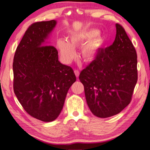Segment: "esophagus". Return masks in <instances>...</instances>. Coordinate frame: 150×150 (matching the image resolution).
Listing matches in <instances>:
<instances>
[{"label": "esophagus", "instance_id": "obj_1", "mask_svg": "<svg viewBox=\"0 0 150 150\" xmlns=\"http://www.w3.org/2000/svg\"><path fill=\"white\" fill-rule=\"evenodd\" d=\"M74 74H75L77 78L79 77V75H80V72H79V71H78V70H74Z\"/></svg>", "mask_w": 150, "mask_h": 150}]
</instances>
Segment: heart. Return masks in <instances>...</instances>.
<instances>
[{"mask_svg": "<svg viewBox=\"0 0 150 150\" xmlns=\"http://www.w3.org/2000/svg\"><path fill=\"white\" fill-rule=\"evenodd\" d=\"M104 43V38L96 30H88L73 32L68 38L57 41V47L59 49L63 60L70 62L75 57L74 48L83 45L81 49V56L85 62H91L96 57L99 49Z\"/></svg>", "mask_w": 150, "mask_h": 150, "instance_id": "1", "label": "heart"}]
</instances>
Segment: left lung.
I'll return each mask as SVG.
<instances>
[{"instance_id":"obj_1","label":"left lung","mask_w":150,"mask_h":150,"mask_svg":"<svg viewBox=\"0 0 150 150\" xmlns=\"http://www.w3.org/2000/svg\"><path fill=\"white\" fill-rule=\"evenodd\" d=\"M111 45L98 52L79 76L91 112L100 118L117 115L130 103L138 80L137 54L121 25Z\"/></svg>"}]
</instances>
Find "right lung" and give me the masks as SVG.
Segmentation results:
<instances>
[{
  "label": "right lung",
  "instance_id": "add662e5",
  "mask_svg": "<svg viewBox=\"0 0 150 150\" xmlns=\"http://www.w3.org/2000/svg\"><path fill=\"white\" fill-rule=\"evenodd\" d=\"M56 24L54 20L32 23L13 61L16 96L29 115L44 122L59 117L68 91L76 80L72 68L59 61L57 49L45 44Z\"/></svg>",
  "mask_w": 150,
  "mask_h": 150
}]
</instances>
